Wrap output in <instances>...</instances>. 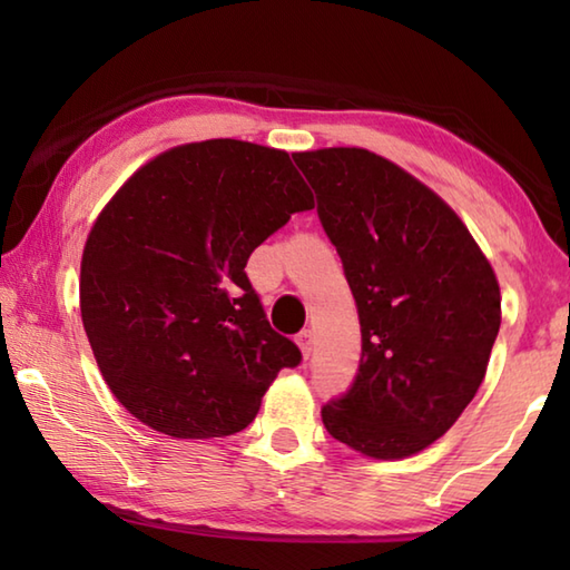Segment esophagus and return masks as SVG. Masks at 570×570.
Wrapping results in <instances>:
<instances>
[{"instance_id": "1", "label": "esophagus", "mask_w": 570, "mask_h": 570, "mask_svg": "<svg viewBox=\"0 0 570 570\" xmlns=\"http://www.w3.org/2000/svg\"><path fill=\"white\" fill-rule=\"evenodd\" d=\"M296 344L298 350H302V354L308 360V354H312V346H314V336H312V330H304L296 334Z\"/></svg>"}]
</instances>
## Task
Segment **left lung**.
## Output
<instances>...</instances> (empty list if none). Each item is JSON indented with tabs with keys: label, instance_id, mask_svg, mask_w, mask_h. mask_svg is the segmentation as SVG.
Returning <instances> with one entry per match:
<instances>
[{
	"label": "left lung",
	"instance_id": "8db88e82",
	"mask_svg": "<svg viewBox=\"0 0 570 570\" xmlns=\"http://www.w3.org/2000/svg\"><path fill=\"white\" fill-rule=\"evenodd\" d=\"M342 258L362 330L350 390L322 407L334 440L377 460L432 445L485 377L498 278L445 200L362 148L294 153Z\"/></svg>",
	"mask_w": 570,
	"mask_h": 570
}]
</instances>
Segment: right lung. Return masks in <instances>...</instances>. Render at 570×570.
Listing matches in <instances>:
<instances>
[{
	"label": "right lung",
	"instance_id": "right-lung-1",
	"mask_svg": "<svg viewBox=\"0 0 570 570\" xmlns=\"http://www.w3.org/2000/svg\"><path fill=\"white\" fill-rule=\"evenodd\" d=\"M312 208L288 153L230 138L163 153L115 193L85 244L80 312L132 417L180 440L254 422L302 352L272 330L246 262Z\"/></svg>",
	"mask_w": 570,
	"mask_h": 570
}]
</instances>
